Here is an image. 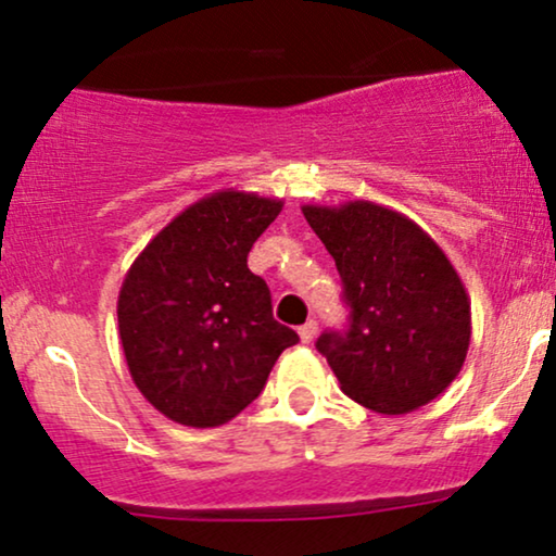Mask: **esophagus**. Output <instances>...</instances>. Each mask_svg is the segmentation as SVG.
Here are the masks:
<instances>
[{
  "mask_svg": "<svg viewBox=\"0 0 556 556\" xmlns=\"http://www.w3.org/2000/svg\"><path fill=\"white\" fill-rule=\"evenodd\" d=\"M298 333H300V342H303V344H311L313 339H316V333H318V324H316V320L311 318V320H307V324L300 326Z\"/></svg>",
  "mask_w": 556,
  "mask_h": 556,
  "instance_id": "1",
  "label": "esophagus"
}]
</instances>
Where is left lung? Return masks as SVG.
Wrapping results in <instances>:
<instances>
[{"mask_svg":"<svg viewBox=\"0 0 556 556\" xmlns=\"http://www.w3.org/2000/svg\"><path fill=\"white\" fill-rule=\"evenodd\" d=\"M337 261L350 331L320 333L342 391L378 414H409L456 380L471 342V300L451 258L414 219L354 199L305 204Z\"/></svg>","mask_w":556,"mask_h":556,"instance_id":"8db88e82","label":"left lung"}]
</instances>
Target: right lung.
Masks as SVG:
<instances>
[{
  "label": "right lung",
  "instance_id": "right-lung-1",
  "mask_svg": "<svg viewBox=\"0 0 556 556\" xmlns=\"http://www.w3.org/2000/svg\"><path fill=\"white\" fill-rule=\"evenodd\" d=\"M282 199L223 189L186 206L134 258L118 337L134 386L186 427H219L258 396L298 333L271 316L249 251Z\"/></svg>",
  "mask_w": 556,
  "mask_h": 556
}]
</instances>
